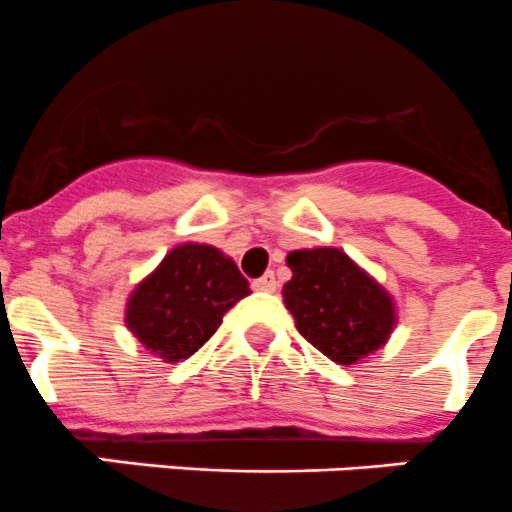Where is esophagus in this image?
I'll use <instances>...</instances> for the list:
<instances>
[{"mask_svg":"<svg viewBox=\"0 0 512 512\" xmlns=\"http://www.w3.org/2000/svg\"><path fill=\"white\" fill-rule=\"evenodd\" d=\"M276 286H278V281H276V276H273V273H266V276L256 278V281H254L256 291H263V293H273V291H276Z\"/></svg>","mask_w":512,"mask_h":512,"instance_id":"1","label":"esophagus"}]
</instances>
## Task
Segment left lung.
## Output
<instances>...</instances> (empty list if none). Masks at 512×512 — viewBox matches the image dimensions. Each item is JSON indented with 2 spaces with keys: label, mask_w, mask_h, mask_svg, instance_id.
<instances>
[{
  "label": "left lung",
  "mask_w": 512,
  "mask_h": 512,
  "mask_svg": "<svg viewBox=\"0 0 512 512\" xmlns=\"http://www.w3.org/2000/svg\"><path fill=\"white\" fill-rule=\"evenodd\" d=\"M291 281L283 303L298 333L338 366H356L383 348L398 323L391 293L333 246L298 249L286 256Z\"/></svg>",
  "instance_id": "1"
}]
</instances>
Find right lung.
I'll use <instances>...</instances> for the list:
<instances>
[{
	"label": "right lung",
	"instance_id": "add662e5",
	"mask_svg": "<svg viewBox=\"0 0 512 512\" xmlns=\"http://www.w3.org/2000/svg\"><path fill=\"white\" fill-rule=\"evenodd\" d=\"M251 293L234 258L216 246H174L126 298L124 323L164 363L194 356L216 333L224 313Z\"/></svg>",
	"mask_w": 512,
	"mask_h": 512
}]
</instances>
